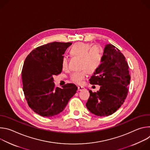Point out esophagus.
Segmentation results:
<instances>
[{"mask_svg": "<svg viewBox=\"0 0 150 150\" xmlns=\"http://www.w3.org/2000/svg\"><path fill=\"white\" fill-rule=\"evenodd\" d=\"M85 89V88L83 87H82V86H78V91H82V90H84Z\"/></svg>", "mask_w": 150, "mask_h": 150, "instance_id": "1", "label": "esophagus"}]
</instances>
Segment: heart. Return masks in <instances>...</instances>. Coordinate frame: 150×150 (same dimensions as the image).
Returning a JSON list of instances; mask_svg holds the SVG:
<instances>
[{
	"label": "heart",
	"mask_w": 150,
	"mask_h": 150,
	"mask_svg": "<svg viewBox=\"0 0 150 150\" xmlns=\"http://www.w3.org/2000/svg\"><path fill=\"white\" fill-rule=\"evenodd\" d=\"M69 53L72 56L81 59L80 67L82 69L74 72L71 75V79L77 83H81L87 75V71L92 74L100 67L103 59V50L98 45L91 46L89 43L78 42L73 45L69 49ZM63 69L68 68V60L66 57H63L61 61Z\"/></svg>",
	"instance_id": "heart-1"
}]
</instances>
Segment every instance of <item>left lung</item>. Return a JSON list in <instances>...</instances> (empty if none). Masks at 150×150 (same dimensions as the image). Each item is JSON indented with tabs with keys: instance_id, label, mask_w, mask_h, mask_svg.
<instances>
[{
	"instance_id": "1",
	"label": "left lung",
	"mask_w": 150,
	"mask_h": 150,
	"mask_svg": "<svg viewBox=\"0 0 150 150\" xmlns=\"http://www.w3.org/2000/svg\"><path fill=\"white\" fill-rule=\"evenodd\" d=\"M99 68L90 79V83L100 85L99 91L90 93L87 109L98 116H108L120 108L128 93L131 76L124 55L115 46L106 45Z\"/></svg>"
}]
</instances>
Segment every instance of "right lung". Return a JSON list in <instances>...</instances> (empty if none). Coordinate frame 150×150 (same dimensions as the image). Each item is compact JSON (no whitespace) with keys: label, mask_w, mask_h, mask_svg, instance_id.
Instances as JSON below:
<instances>
[{"label":"right lung","mask_w":150,"mask_h":150,"mask_svg":"<svg viewBox=\"0 0 150 150\" xmlns=\"http://www.w3.org/2000/svg\"><path fill=\"white\" fill-rule=\"evenodd\" d=\"M72 42H53L33 50L22 70L23 91L30 108L41 116L50 117L62 112L78 89L74 83L56 87L54 75L61 73V61Z\"/></svg>","instance_id":"add662e5"}]
</instances>
